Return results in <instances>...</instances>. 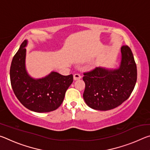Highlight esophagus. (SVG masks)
<instances>
[{
  "instance_id": "obj_1",
  "label": "esophagus",
  "mask_w": 150,
  "mask_h": 150,
  "mask_svg": "<svg viewBox=\"0 0 150 150\" xmlns=\"http://www.w3.org/2000/svg\"><path fill=\"white\" fill-rule=\"evenodd\" d=\"M73 79H74V80L80 79H81V76L79 74H78V73H75V74L73 75Z\"/></svg>"
}]
</instances>
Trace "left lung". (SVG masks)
Segmentation results:
<instances>
[{"label":"left lung","instance_id":"obj_1","mask_svg":"<svg viewBox=\"0 0 150 150\" xmlns=\"http://www.w3.org/2000/svg\"><path fill=\"white\" fill-rule=\"evenodd\" d=\"M121 62L117 69L102 67L85 72L83 98L91 108L108 110L120 106L130 97L137 81V67L128 45L121 47Z\"/></svg>","mask_w":150,"mask_h":150}]
</instances>
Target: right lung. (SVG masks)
I'll use <instances>...</instances> for the list:
<instances>
[{
  "label": "right lung",
  "mask_w": 150,
  "mask_h": 150,
  "mask_svg": "<svg viewBox=\"0 0 150 150\" xmlns=\"http://www.w3.org/2000/svg\"><path fill=\"white\" fill-rule=\"evenodd\" d=\"M26 45L27 40H24L11 63L10 77L15 95L22 105L32 111L48 112L56 110L62 104L73 76L52 72L44 78H32L25 67Z\"/></svg>",
  "instance_id": "right-lung-1"
}]
</instances>
